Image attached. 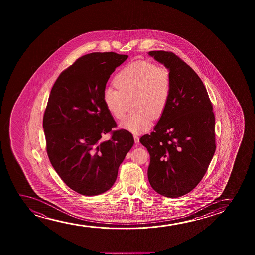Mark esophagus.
Segmentation results:
<instances>
[{"mask_svg": "<svg viewBox=\"0 0 255 255\" xmlns=\"http://www.w3.org/2000/svg\"><path fill=\"white\" fill-rule=\"evenodd\" d=\"M134 140H135V143H139V137H138V136L136 135V134H134Z\"/></svg>", "mask_w": 255, "mask_h": 255, "instance_id": "esophagus-1", "label": "esophagus"}]
</instances>
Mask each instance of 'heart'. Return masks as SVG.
Returning <instances> with one entry per match:
<instances>
[{
	"label": "heart",
	"instance_id": "1",
	"mask_svg": "<svg viewBox=\"0 0 255 255\" xmlns=\"http://www.w3.org/2000/svg\"><path fill=\"white\" fill-rule=\"evenodd\" d=\"M114 88H106L103 101L109 113L117 119L126 114L127 102H131L134 113L120 122V126L133 133L145 131L153 120L164 115L167 109L172 78L166 68L147 61H137L125 67L114 78Z\"/></svg>",
	"mask_w": 255,
	"mask_h": 255
}]
</instances>
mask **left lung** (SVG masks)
Returning a JSON list of instances; mask_svg holds the SVG:
<instances>
[{"mask_svg": "<svg viewBox=\"0 0 255 255\" xmlns=\"http://www.w3.org/2000/svg\"><path fill=\"white\" fill-rule=\"evenodd\" d=\"M149 55L171 72L172 91L164 115L140 143L150 157L148 179L155 192L178 198L195 188L206 174L215 144V117L202 81L174 53Z\"/></svg>", "mask_w": 255, "mask_h": 255, "instance_id": "left-lung-1", "label": "left lung"}]
</instances>
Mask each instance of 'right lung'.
<instances>
[{
    "label": "right lung",
    "instance_id": "right-lung-1",
    "mask_svg": "<svg viewBox=\"0 0 255 255\" xmlns=\"http://www.w3.org/2000/svg\"><path fill=\"white\" fill-rule=\"evenodd\" d=\"M127 58L115 52L81 56L50 91L42 121L47 154L62 180L82 195L108 191L134 144L128 130H112L117 124L103 101L109 78ZM107 132L111 138L102 140Z\"/></svg>",
    "mask_w": 255,
    "mask_h": 255
}]
</instances>
